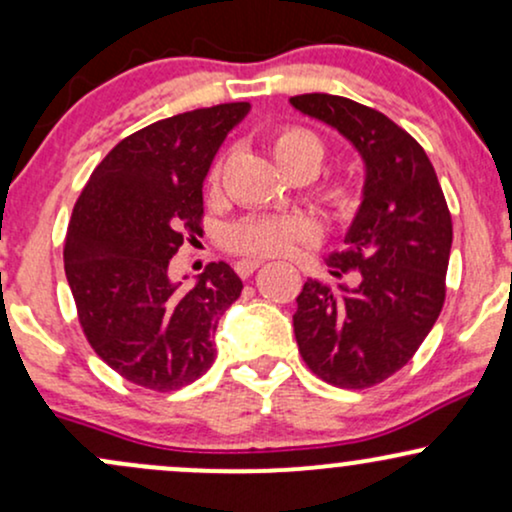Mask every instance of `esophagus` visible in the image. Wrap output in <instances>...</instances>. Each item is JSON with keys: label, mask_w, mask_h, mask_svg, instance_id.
<instances>
[{"label": "esophagus", "mask_w": 512, "mask_h": 512, "mask_svg": "<svg viewBox=\"0 0 512 512\" xmlns=\"http://www.w3.org/2000/svg\"><path fill=\"white\" fill-rule=\"evenodd\" d=\"M262 262H264V260H240V262L236 264V272L245 279V276H250L252 272H257V269L262 267Z\"/></svg>", "instance_id": "obj_1"}]
</instances>
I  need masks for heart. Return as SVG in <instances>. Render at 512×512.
<instances>
[{"instance_id": "heart-1", "label": "heart", "mask_w": 512, "mask_h": 512, "mask_svg": "<svg viewBox=\"0 0 512 512\" xmlns=\"http://www.w3.org/2000/svg\"><path fill=\"white\" fill-rule=\"evenodd\" d=\"M272 154L286 173L296 168H310L315 173L325 158V144L315 132L305 127H281L272 137ZM221 161L209 173L211 185H219ZM322 204L337 219H349L358 209L361 192L354 180H332L322 187ZM313 236V226L301 216H245L233 223L226 233L228 248L240 255H284L293 245Z\"/></svg>"}]
</instances>
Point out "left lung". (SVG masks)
I'll list each match as a JSON object with an SVG mask.
<instances>
[{
	"mask_svg": "<svg viewBox=\"0 0 512 512\" xmlns=\"http://www.w3.org/2000/svg\"><path fill=\"white\" fill-rule=\"evenodd\" d=\"M291 105L337 129L366 166L363 202L344 250L327 257L332 276L308 279L293 315L298 351L320 380L346 390L373 387L407 366L445 303L452 219L426 151L390 117L330 93L293 96Z\"/></svg>",
	"mask_w": 512,
	"mask_h": 512,
	"instance_id": "left-lung-1",
	"label": "left lung"
}]
</instances>
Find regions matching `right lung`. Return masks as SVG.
I'll return each instance as SVG.
<instances>
[{"label":"right lung","mask_w":512,"mask_h":512,"mask_svg":"<svg viewBox=\"0 0 512 512\" xmlns=\"http://www.w3.org/2000/svg\"><path fill=\"white\" fill-rule=\"evenodd\" d=\"M248 110L221 103L129 134L74 204L64 274L81 330L115 373L146 390H180L207 373L216 325L243 291L226 262H211L195 286L170 279L168 264L202 233L204 178Z\"/></svg>","instance_id":"right-lung-1"}]
</instances>
